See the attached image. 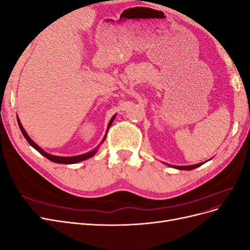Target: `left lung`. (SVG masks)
<instances>
[{
	"label": "left lung",
	"instance_id": "1",
	"mask_svg": "<svg viewBox=\"0 0 250 250\" xmlns=\"http://www.w3.org/2000/svg\"><path fill=\"white\" fill-rule=\"evenodd\" d=\"M204 163H206V162L200 163V164H196V165H190V166H173V165H168V166H170V167L175 168V169H178V170H187V171H188V170H193V169H196V168L200 167V166L203 165Z\"/></svg>",
	"mask_w": 250,
	"mask_h": 250
}]
</instances>
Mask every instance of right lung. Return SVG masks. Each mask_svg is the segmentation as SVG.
<instances>
[{
    "instance_id": "right-lung-1",
    "label": "right lung",
    "mask_w": 250,
    "mask_h": 250,
    "mask_svg": "<svg viewBox=\"0 0 250 250\" xmlns=\"http://www.w3.org/2000/svg\"><path fill=\"white\" fill-rule=\"evenodd\" d=\"M115 118H116V115L113 116V117L110 119L107 128H109V127H110V125H111V124H112V122H113V120H115ZM18 123H19L20 129H21V131L22 135H24L25 139L27 140V142L30 144V145H31L35 150L39 151V152H40L42 155H43L44 157H47L48 160H50V161H51V162H53V163H57V164H66V165H70V164H76V163H79V162H82V161H85V160H87V158L94 156V155L97 153V151H98V149H99V147H100L101 144L105 141V138H106V134H107V132H106V134L104 135V138H103L102 142L99 144V146H98L97 148H95L94 150H90L89 152H87V153L80 154V155H76V156H56V155H53V154L47 153L46 151H43V150H42L39 145H36V144H35L31 139H30V137H29V135L27 134L26 130L24 129V127H22V125H21V121H20L19 117H18Z\"/></svg>"
}]
</instances>
